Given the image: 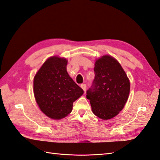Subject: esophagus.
<instances>
[{"instance_id":"esophagus-1","label":"esophagus","mask_w":160,"mask_h":160,"mask_svg":"<svg viewBox=\"0 0 160 160\" xmlns=\"http://www.w3.org/2000/svg\"><path fill=\"white\" fill-rule=\"evenodd\" d=\"M80 87L82 88V90L84 91H86V89H87V85H86L85 84H82L81 85H80Z\"/></svg>"}]
</instances>
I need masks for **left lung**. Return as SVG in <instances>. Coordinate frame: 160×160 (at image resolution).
Here are the masks:
<instances>
[{"label": "left lung", "mask_w": 160, "mask_h": 160, "mask_svg": "<svg viewBox=\"0 0 160 160\" xmlns=\"http://www.w3.org/2000/svg\"><path fill=\"white\" fill-rule=\"evenodd\" d=\"M95 79L87 91L92 111L97 117L109 120L124 108L130 92V82L120 64L105 55L95 64Z\"/></svg>", "instance_id": "obj_1"}]
</instances>
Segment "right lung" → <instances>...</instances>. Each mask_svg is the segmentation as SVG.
Here are the masks:
<instances>
[{"label": "right lung", "instance_id": "1", "mask_svg": "<svg viewBox=\"0 0 160 160\" xmlns=\"http://www.w3.org/2000/svg\"><path fill=\"white\" fill-rule=\"evenodd\" d=\"M67 64L65 59L52 57L45 61L34 79L36 103L52 119L59 120L70 113L73 103L84 92L69 77Z\"/></svg>", "mask_w": 160, "mask_h": 160}]
</instances>
